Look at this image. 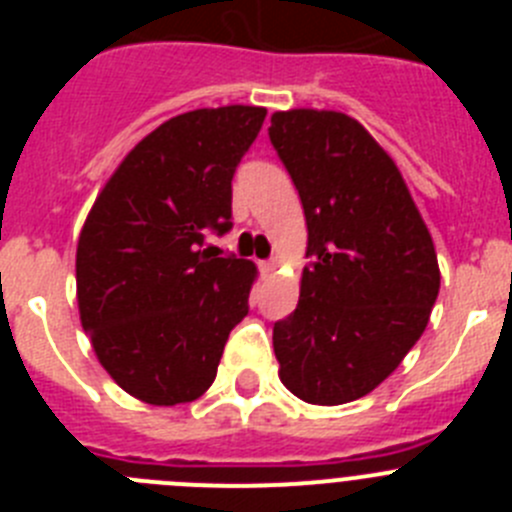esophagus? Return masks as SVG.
Wrapping results in <instances>:
<instances>
[{
  "instance_id": "34e87169",
  "label": "esophagus",
  "mask_w": 512,
  "mask_h": 512,
  "mask_svg": "<svg viewBox=\"0 0 512 512\" xmlns=\"http://www.w3.org/2000/svg\"><path fill=\"white\" fill-rule=\"evenodd\" d=\"M277 266H279L277 259H269L261 264V271H264V274H274V271H277Z\"/></svg>"
}]
</instances>
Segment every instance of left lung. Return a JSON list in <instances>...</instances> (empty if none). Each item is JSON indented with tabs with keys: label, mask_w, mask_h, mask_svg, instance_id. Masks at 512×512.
Returning a JSON list of instances; mask_svg holds the SVG:
<instances>
[{
	"label": "left lung",
	"mask_w": 512,
	"mask_h": 512,
	"mask_svg": "<svg viewBox=\"0 0 512 512\" xmlns=\"http://www.w3.org/2000/svg\"><path fill=\"white\" fill-rule=\"evenodd\" d=\"M269 138L307 223L300 302L274 323L279 379L310 405L369 395L423 336L441 287L433 238L392 156L336 110L274 112Z\"/></svg>",
	"instance_id": "8db88e82"
}]
</instances>
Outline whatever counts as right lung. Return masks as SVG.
Returning <instances> with one entry per match:
<instances>
[{
	"label": "right lung",
	"mask_w": 512,
	"mask_h": 512,
	"mask_svg": "<svg viewBox=\"0 0 512 512\" xmlns=\"http://www.w3.org/2000/svg\"><path fill=\"white\" fill-rule=\"evenodd\" d=\"M266 110L202 107L161 122L112 171L76 243V302L104 372L135 400L171 408L210 390L259 277L215 259L233 174Z\"/></svg>",
	"instance_id": "right-lung-1"
}]
</instances>
